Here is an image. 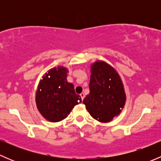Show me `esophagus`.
Here are the masks:
<instances>
[{"label":"esophagus","mask_w":161,"mask_h":161,"mask_svg":"<svg viewBox=\"0 0 161 161\" xmlns=\"http://www.w3.org/2000/svg\"><path fill=\"white\" fill-rule=\"evenodd\" d=\"M80 97H81V98H82V100H83L84 98H85V94H84V92L80 93Z\"/></svg>","instance_id":"esophagus-1"}]
</instances>
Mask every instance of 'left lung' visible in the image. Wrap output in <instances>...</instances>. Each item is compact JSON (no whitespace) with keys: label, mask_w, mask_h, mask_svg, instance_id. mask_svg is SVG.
Wrapping results in <instances>:
<instances>
[{"label":"left lung","mask_w":161,"mask_h":161,"mask_svg":"<svg viewBox=\"0 0 161 161\" xmlns=\"http://www.w3.org/2000/svg\"><path fill=\"white\" fill-rule=\"evenodd\" d=\"M90 93L83 100L86 108L94 119L109 122L124 108L126 94L118 71L103 61L91 64Z\"/></svg>","instance_id":"obj_1"}]
</instances>
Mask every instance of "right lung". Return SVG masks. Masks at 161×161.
Here are the masks:
<instances>
[{
  "mask_svg": "<svg viewBox=\"0 0 161 161\" xmlns=\"http://www.w3.org/2000/svg\"><path fill=\"white\" fill-rule=\"evenodd\" d=\"M69 69L63 66L50 69L40 79L36 92V103L42 116L50 122L66 118L75 105L82 102L74 85L67 80Z\"/></svg>",
  "mask_w": 161,
  "mask_h": 161,
  "instance_id": "1",
  "label": "right lung"
}]
</instances>
